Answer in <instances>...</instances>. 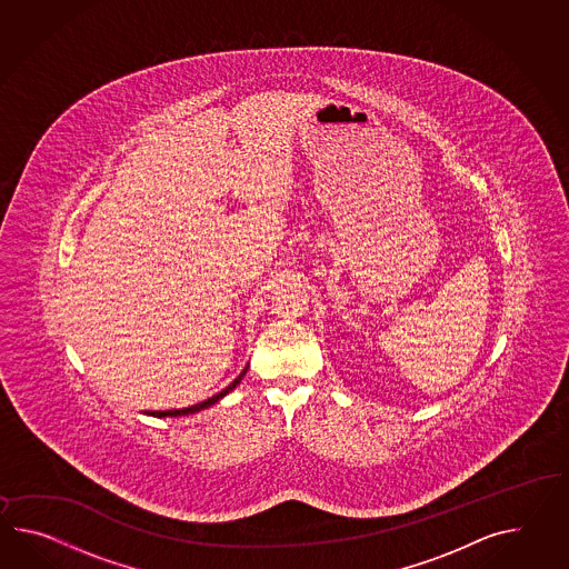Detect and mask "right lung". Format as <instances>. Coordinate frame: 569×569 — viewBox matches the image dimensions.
Returning a JSON list of instances; mask_svg holds the SVG:
<instances>
[{
	"instance_id": "add662e5",
	"label": "right lung",
	"mask_w": 569,
	"mask_h": 569,
	"mask_svg": "<svg viewBox=\"0 0 569 569\" xmlns=\"http://www.w3.org/2000/svg\"><path fill=\"white\" fill-rule=\"evenodd\" d=\"M247 370H249V368H244L240 375L236 376L234 380H232L228 387L223 388L222 392H218V395L209 397L208 401L197 402V405L184 407V409H170V411H146V413L152 417H181L191 416V413H197V411H203V409H208L211 405H216L220 399H223L228 392H232V390L240 385V380L244 378V375H247Z\"/></svg>"
}]
</instances>
